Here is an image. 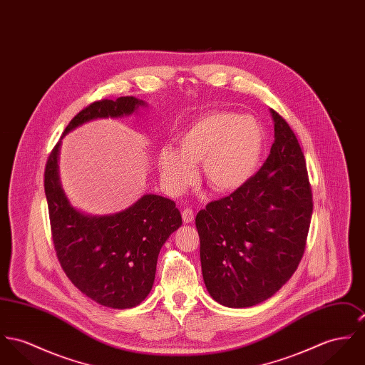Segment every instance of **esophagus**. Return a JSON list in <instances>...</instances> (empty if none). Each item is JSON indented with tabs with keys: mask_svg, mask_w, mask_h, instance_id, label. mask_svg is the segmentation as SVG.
Listing matches in <instances>:
<instances>
[{
	"mask_svg": "<svg viewBox=\"0 0 365 365\" xmlns=\"http://www.w3.org/2000/svg\"><path fill=\"white\" fill-rule=\"evenodd\" d=\"M182 220L185 224H190L195 220V212L192 208H185L182 211Z\"/></svg>",
	"mask_w": 365,
	"mask_h": 365,
	"instance_id": "34e87169",
	"label": "esophagus"
}]
</instances>
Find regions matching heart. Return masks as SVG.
Here are the masks:
<instances>
[{"mask_svg": "<svg viewBox=\"0 0 365 365\" xmlns=\"http://www.w3.org/2000/svg\"><path fill=\"white\" fill-rule=\"evenodd\" d=\"M264 143L262 126L252 116L204 115L178 136V150H160L161 179L172 195H179L195 182V165L201 163V176L210 189L233 193L255 173Z\"/></svg>", "mask_w": 365, "mask_h": 365, "instance_id": "obj_1", "label": "heart"}]
</instances>
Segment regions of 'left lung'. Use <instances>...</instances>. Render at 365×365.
<instances>
[{"label":"left lung","mask_w":365,"mask_h":365,"mask_svg":"<svg viewBox=\"0 0 365 365\" xmlns=\"http://www.w3.org/2000/svg\"><path fill=\"white\" fill-rule=\"evenodd\" d=\"M271 113L275 140L264 165L196 217L204 283L226 307H252L274 296L297 269L307 243L312 192L306 158L287 122Z\"/></svg>","instance_id":"obj_1"}]
</instances>
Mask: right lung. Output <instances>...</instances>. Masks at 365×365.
Returning a JSON list of instances; mask_svg holds the SVG:
<instances>
[{
	"mask_svg": "<svg viewBox=\"0 0 365 365\" xmlns=\"http://www.w3.org/2000/svg\"><path fill=\"white\" fill-rule=\"evenodd\" d=\"M140 106L144 103L130 96L94 101L75 115L63 135L91 119L130 115ZM59 144L47 158L44 190L61 268L96 303L116 309L136 307L153 287L158 254L182 225L180 212L175 201L157 195H145L113 215L88 217L76 211L58 180Z\"/></svg>",
	"mask_w": 365,
	"mask_h": 365,
	"instance_id": "add662e5",
	"label": "right lung"
}]
</instances>
